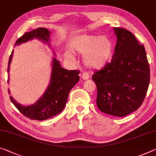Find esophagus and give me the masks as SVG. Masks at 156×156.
<instances>
[{
  "instance_id": "obj_1",
  "label": "esophagus",
  "mask_w": 156,
  "mask_h": 156,
  "mask_svg": "<svg viewBox=\"0 0 156 156\" xmlns=\"http://www.w3.org/2000/svg\"><path fill=\"white\" fill-rule=\"evenodd\" d=\"M90 78V75H89V73L87 72H84L82 74V78L83 80H87Z\"/></svg>"
}]
</instances>
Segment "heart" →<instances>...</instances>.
Listing matches in <instances>:
<instances>
[{
	"mask_svg": "<svg viewBox=\"0 0 156 156\" xmlns=\"http://www.w3.org/2000/svg\"><path fill=\"white\" fill-rule=\"evenodd\" d=\"M73 48L76 53L83 55L85 66L92 69H101L110 62L112 58L114 44L107 36L84 35L76 37L73 41ZM66 58H73L70 53Z\"/></svg>",
	"mask_w": 156,
	"mask_h": 156,
	"instance_id": "obj_1",
	"label": "heart"
}]
</instances>
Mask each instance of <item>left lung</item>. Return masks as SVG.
Wrapping results in <instances>:
<instances>
[{
    "instance_id": "1",
    "label": "left lung",
    "mask_w": 156,
    "mask_h": 156,
    "mask_svg": "<svg viewBox=\"0 0 156 156\" xmlns=\"http://www.w3.org/2000/svg\"><path fill=\"white\" fill-rule=\"evenodd\" d=\"M117 44L112 60L94 73L96 105L101 112L122 117L137 110L147 94L150 68L144 45L132 33L113 28Z\"/></svg>"
}]
</instances>
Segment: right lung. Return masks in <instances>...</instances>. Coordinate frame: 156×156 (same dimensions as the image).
Returning <instances> with one entry per match:
<instances>
[{
  "mask_svg": "<svg viewBox=\"0 0 156 156\" xmlns=\"http://www.w3.org/2000/svg\"><path fill=\"white\" fill-rule=\"evenodd\" d=\"M50 35L51 32L48 31V29L44 28L34 29L28 33H26L17 39L15 46L20 45L22 43H25L34 38L50 46ZM13 53L12 51L9 59L7 67L8 73ZM79 73L80 71L78 70L70 71L63 69L59 60L54 57L52 62L50 83L44 94L36 103L28 106L22 105L16 102L12 96H9V98L19 112L28 118L38 121L48 119L60 113L65 108L69 92L80 79L78 76ZM7 83H9V78ZM8 92L9 94V90Z\"/></svg>",
  "mask_w": 156,
  "mask_h": 156,
  "instance_id": "obj_1",
  "label": "right lung"
}]
</instances>
